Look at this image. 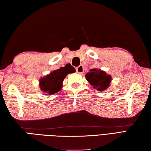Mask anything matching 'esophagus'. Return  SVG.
I'll return each mask as SVG.
<instances>
[{"label":"esophagus","instance_id":"34e87169","mask_svg":"<svg viewBox=\"0 0 151 151\" xmlns=\"http://www.w3.org/2000/svg\"><path fill=\"white\" fill-rule=\"evenodd\" d=\"M76 72L79 74L83 73H84V67L83 66V65H80V66L76 67Z\"/></svg>","mask_w":151,"mask_h":151}]
</instances>
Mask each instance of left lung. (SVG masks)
Wrapping results in <instances>:
<instances>
[{"mask_svg":"<svg viewBox=\"0 0 151 151\" xmlns=\"http://www.w3.org/2000/svg\"><path fill=\"white\" fill-rule=\"evenodd\" d=\"M86 79L91 86L98 91H103L108 88L111 81V76L105 71L98 68H92L87 73Z\"/></svg>","mask_w":151,"mask_h":151,"instance_id":"left-lung-1","label":"left lung"}]
</instances>
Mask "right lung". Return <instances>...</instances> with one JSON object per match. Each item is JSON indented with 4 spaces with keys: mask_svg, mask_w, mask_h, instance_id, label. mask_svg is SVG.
Returning a JSON list of instances; mask_svg holds the SVG:
<instances>
[{
    "mask_svg": "<svg viewBox=\"0 0 151 151\" xmlns=\"http://www.w3.org/2000/svg\"><path fill=\"white\" fill-rule=\"evenodd\" d=\"M75 68L69 64L53 70L40 80V87L42 91L49 94H53L61 90L63 82L67 75L75 72Z\"/></svg>",
    "mask_w": 151,
    "mask_h": 151,
    "instance_id": "obj_1",
    "label": "right lung"
}]
</instances>
